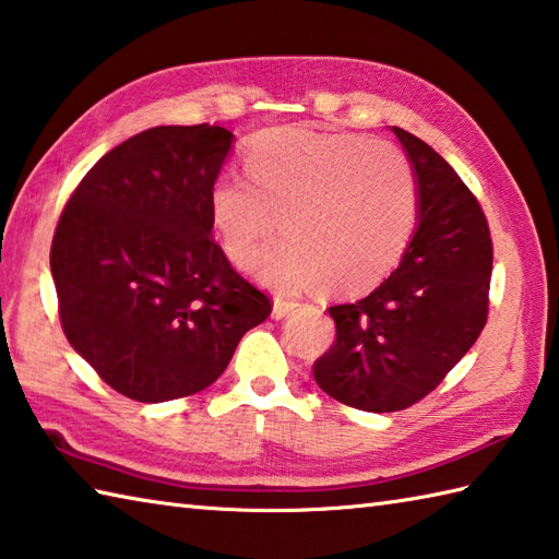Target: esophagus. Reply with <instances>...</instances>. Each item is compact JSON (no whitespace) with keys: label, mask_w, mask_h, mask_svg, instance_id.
Segmentation results:
<instances>
[{"label":"esophagus","mask_w":559,"mask_h":559,"mask_svg":"<svg viewBox=\"0 0 559 559\" xmlns=\"http://www.w3.org/2000/svg\"><path fill=\"white\" fill-rule=\"evenodd\" d=\"M294 309H296L294 301L275 299V304H272V318H275V321H282V318H287Z\"/></svg>","instance_id":"34e87169"}]
</instances>
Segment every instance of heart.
Returning a JSON list of instances; mask_svg holds the SVG:
<instances>
[{"label":"heart","instance_id":"b5f03b06","mask_svg":"<svg viewBox=\"0 0 559 559\" xmlns=\"http://www.w3.org/2000/svg\"><path fill=\"white\" fill-rule=\"evenodd\" d=\"M248 180L219 176L207 212L224 255L253 263L260 282L299 294L330 284L361 294L381 284L405 253L417 222L415 176L393 144L349 132L275 128L243 154Z\"/></svg>","mask_w":559,"mask_h":559}]
</instances>
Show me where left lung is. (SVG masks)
I'll return each instance as SVG.
<instances>
[{"label":"left lung","mask_w":559,"mask_h":559,"mask_svg":"<svg viewBox=\"0 0 559 559\" xmlns=\"http://www.w3.org/2000/svg\"><path fill=\"white\" fill-rule=\"evenodd\" d=\"M393 132L415 176V234L389 280L330 306L337 340L313 364L330 397L367 413L405 409L437 389L480 337L492 277V238L473 192L419 136Z\"/></svg>","instance_id":"1"}]
</instances>
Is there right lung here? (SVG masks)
<instances>
[{"label":"right lung","mask_w":559,"mask_h":559,"mask_svg":"<svg viewBox=\"0 0 559 559\" xmlns=\"http://www.w3.org/2000/svg\"><path fill=\"white\" fill-rule=\"evenodd\" d=\"M231 144L216 124L134 134L98 158L57 224L50 272L64 335L132 401L207 389L272 311L212 238L207 195Z\"/></svg>","instance_id":"1"}]
</instances>
